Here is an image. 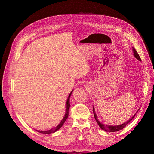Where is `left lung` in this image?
Returning a JSON list of instances; mask_svg holds the SVG:
<instances>
[{
	"mask_svg": "<svg viewBox=\"0 0 154 154\" xmlns=\"http://www.w3.org/2000/svg\"><path fill=\"white\" fill-rule=\"evenodd\" d=\"M132 51H133L134 55V56L135 57V58H137L139 60L141 61V59H140V56H139V55L138 54V53H137V51L135 49L134 47H132ZM139 110L137 111L136 114L137 113V112L139 111ZM93 112H94V115L95 119V120H96V122H97V124H99V127L102 129V130H103V131H106V132H117V131H118L122 130V128H124L129 122H131V121L134 118L135 116L136 115V114H135L132 118H131L130 119H129V120L127 121V122H125V123H124V124H120V125H115V126H114V125H104V124L100 123V122H99V120L97 119V115H96V114H95V110H94V107H93Z\"/></svg>",
	"mask_w": 154,
	"mask_h": 154,
	"instance_id": "obj_1",
	"label": "left lung"
}]
</instances>
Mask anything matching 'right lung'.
<instances>
[{"label": "right lung", "instance_id": "obj_1", "mask_svg": "<svg viewBox=\"0 0 154 154\" xmlns=\"http://www.w3.org/2000/svg\"><path fill=\"white\" fill-rule=\"evenodd\" d=\"M72 91L70 92V94H69V97H68V99L67 100V102H66V114H65L64 116V117L63 118V119L62 120V121L60 122V123L54 128H51V130H48V131H37V132H40V133H42V134H52V133H54L55 132H56L57 131H58L59 129L63 125V124H64V122H66V120H67V117H68V116H69V108H70V95L72 94Z\"/></svg>", "mask_w": 154, "mask_h": 154}]
</instances>
